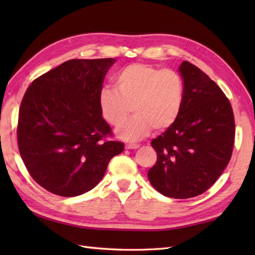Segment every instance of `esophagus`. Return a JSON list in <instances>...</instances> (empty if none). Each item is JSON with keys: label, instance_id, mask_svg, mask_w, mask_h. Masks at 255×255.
Here are the masks:
<instances>
[{"label": "esophagus", "instance_id": "obj_1", "mask_svg": "<svg viewBox=\"0 0 255 255\" xmlns=\"http://www.w3.org/2000/svg\"><path fill=\"white\" fill-rule=\"evenodd\" d=\"M125 147H126V149H128V150H131V149H138L140 145L134 144V143H128V144L125 145Z\"/></svg>", "mask_w": 255, "mask_h": 255}]
</instances>
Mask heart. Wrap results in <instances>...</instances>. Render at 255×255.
Listing matches in <instances>:
<instances>
[{
    "instance_id": "b5f03b06",
    "label": "heart",
    "mask_w": 255,
    "mask_h": 255,
    "mask_svg": "<svg viewBox=\"0 0 255 255\" xmlns=\"http://www.w3.org/2000/svg\"><path fill=\"white\" fill-rule=\"evenodd\" d=\"M114 82L116 91H101L100 112L111 126L119 127L132 110L134 116L117 130V136L125 141H138L149 136L153 128L164 131L180 117L185 88L174 70L132 63L123 68Z\"/></svg>"
}]
</instances>
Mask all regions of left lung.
Masks as SVG:
<instances>
[{
  "mask_svg": "<svg viewBox=\"0 0 255 255\" xmlns=\"http://www.w3.org/2000/svg\"><path fill=\"white\" fill-rule=\"evenodd\" d=\"M178 72L185 88L182 112L151 141L158 156L148 178L166 197L191 198L207 191L228 165L235 117L224 92L202 70L183 61Z\"/></svg>",
  "mask_w": 255,
  "mask_h": 255,
  "instance_id": "left-lung-1",
  "label": "left lung"
}]
</instances>
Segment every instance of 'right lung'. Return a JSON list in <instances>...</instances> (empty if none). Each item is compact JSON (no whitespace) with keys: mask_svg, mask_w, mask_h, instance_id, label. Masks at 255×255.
I'll use <instances>...</instances> for the list:
<instances>
[{"mask_svg":"<svg viewBox=\"0 0 255 255\" xmlns=\"http://www.w3.org/2000/svg\"><path fill=\"white\" fill-rule=\"evenodd\" d=\"M116 59H72L40 75L21 101L17 142L31 177L59 196L94 188L108 162L124 151L105 140L112 129L102 117L99 97Z\"/></svg>","mask_w":255,"mask_h":255,"instance_id":"obj_1","label":"right lung"}]
</instances>
